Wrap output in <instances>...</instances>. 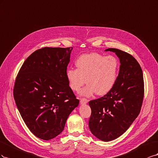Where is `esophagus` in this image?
<instances>
[{
    "mask_svg": "<svg viewBox=\"0 0 158 158\" xmlns=\"http://www.w3.org/2000/svg\"><path fill=\"white\" fill-rule=\"evenodd\" d=\"M88 102V100L86 98H81L80 99V103L81 105H84V104H87V103Z\"/></svg>",
    "mask_w": 158,
    "mask_h": 158,
    "instance_id": "obj_1",
    "label": "esophagus"
}]
</instances>
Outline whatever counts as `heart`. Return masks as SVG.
Wrapping results in <instances>:
<instances>
[{"label": "heart", "instance_id": "b5f03b06", "mask_svg": "<svg viewBox=\"0 0 158 158\" xmlns=\"http://www.w3.org/2000/svg\"><path fill=\"white\" fill-rule=\"evenodd\" d=\"M76 69L67 70L66 77L70 88L82 96L89 97L96 93L104 95L114 87L118 71V61L114 56L105 57L98 53L81 56L75 61Z\"/></svg>", "mask_w": 158, "mask_h": 158}]
</instances>
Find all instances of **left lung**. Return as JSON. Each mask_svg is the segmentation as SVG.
Masks as SVG:
<instances>
[{
	"instance_id": "1",
	"label": "left lung",
	"mask_w": 158,
	"mask_h": 158,
	"mask_svg": "<svg viewBox=\"0 0 158 158\" xmlns=\"http://www.w3.org/2000/svg\"><path fill=\"white\" fill-rule=\"evenodd\" d=\"M105 51L115 53L119 58L120 70L110 91L89 101L91 115L89 127L94 136L109 142L123 134L137 118L143 102L144 85L141 67L132 56L115 48Z\"/></svg>"
}]
</instances>
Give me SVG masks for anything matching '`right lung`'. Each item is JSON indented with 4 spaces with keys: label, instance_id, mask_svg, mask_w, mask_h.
Masks as SVG:
<instances>
[{
    "label": "right lung",
    "instance_id": "add662e5",
    "mask_svg": "<svg viewBox=\"0 0 158 158\" xmlns=\"http://www.w3.org/2000/svg\"><path fill=\"white\" fill-rule=\"evenodd\" d=\"M73 48H43L22 65L13 94L27 127L35 136L49 140L64 129L79 101L66 77Z\"/></svg>",
    "mask_w": 158,
    "mask_h": 158
}]
</instances>
